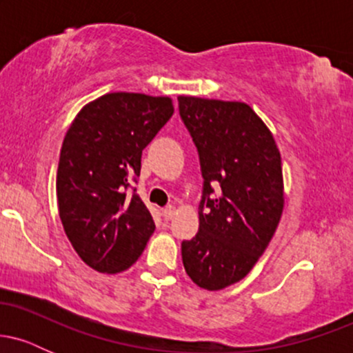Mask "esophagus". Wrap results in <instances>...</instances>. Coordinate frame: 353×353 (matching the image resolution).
I'll return each instance as SVG.
<instances>
[{"label": "esophagus", "mask_w": 353, "mask_h": 353, "mask_svg": "<svg viewBox=\"0 0 353 353\" xmlns=\"http://www.w3.org/2000/svg\"><path fill=\"white\" fill-rule=\"evenodd\" d=\"M163 217L165 219V221H171V219L174 217V214H176V209L172 208V205H168V208L163 209Z\"/></svg>", "instance_id": "obj_1"}]
</instances>
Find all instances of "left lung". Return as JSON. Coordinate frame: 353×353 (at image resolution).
Listing matches in <instances>:
<instances>
[{
	"mask_svg": "<svg viewBox=\"0 0 353 353\" xmlns=\"http://www.w3.org/2000/svg\"><path fill=\"white\" fill-rule=\"evenodd\" d=\"M202 174L199 232L182 241L194 283L221 290L244 279L269 245L283 209L281 152L245 103L179 96Z\"/></svg>",
	"mask_w": 353,
	"mask_h": 353,
	"instance_id": "left-lung-1",
	"label": "left lung"
}]
</instances>
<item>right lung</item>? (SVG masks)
I'll return each mask as SVG.
<instances>
[{
	"label": "right lung",
	"instance_id": "add662e5",
	"mask_svg": "<svg viewBox=\"0 0 353 353\" xmlns=\"http://www.w3.org/2000/svg\"><path fill=\"white\" fill-rule=\"evenodd\" d=\"M174 112L169 98L111 92L79 111L61 145L56 194L71 245L98 272L129 269L152 236L132 182L143 149Z\"/></svg>",
	"mask_w": 353,
	"mask_h": 353
}]
</instances>
